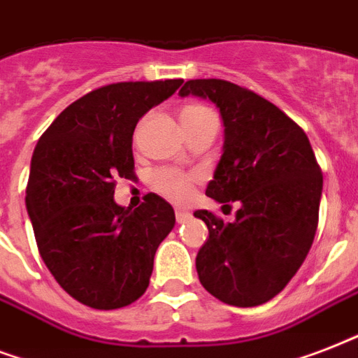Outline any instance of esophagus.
I'll use <instances>...</instances> for the list:
<instances>
[{"label":"esophagus","instance_id":"34e87169","mask_svg":"<svg viewBox=\"0 0 358 358\" xmlns=\"http://www.w3.org/2000/svg\"><path fill=\"white\" fill-rule=\"evenodd\" d=\"M176 218H177V222H179V224L187 222L188 218H190V213H188V210L177 209V210H176Z\"/></svg>","mask_w":358,"mask_h":358}]
</instances>
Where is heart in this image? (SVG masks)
Returning <instances> with one entry per match:
<instances>
[{"label": "heart", "instance_id": "obj_1", "mask_svg": "<svg viewBox=\"0 0 358 358\" xmlns=\"http://www.w3.org/2000/svg\"><path fill=\"white\" fill-rule=\"evenodd\" d=\"M209 110L199 104H188L181 110V121L182 123H188L192 119L203 115ZM151 185L160 196L176 201V203H185L190 199L194 192V177L188 176V173H182V171L177 170H159L153 173V179H151Z\"/></svg>", "mask_w": 358, "mask_h": 358}]
</instances>
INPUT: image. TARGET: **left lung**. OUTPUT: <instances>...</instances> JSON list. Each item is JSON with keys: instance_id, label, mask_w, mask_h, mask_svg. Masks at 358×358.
<instances>
[{"instance_id": "8db88e82", "label": "left lung", "mask_w": 358, "mask_h": 358, "mask_svg": "<svg viewBox=\"0 0 358 358\" xmlns=\"http://www.w3.org/2000/svg\"><path fill=\"white\" fill-rule=\"evenodd\" d=\"M179 95L218 108L222 157L205 194L241 203L234 222L194 213L209 229L196 256L199 282L231 306L267 303L303 265L317 229L323 176L308 136L273 102L226 80H188Z\"/></svg>"}]
</instances>
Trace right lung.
Masks as SVG:
<instances>
[{"label":"right lung","mask_w":358,"mask_h":358,"mask_svg":"<svg viewBox=\"0 0 358 358\" xmlns=\"http://www.w3.org/2000/svg\"><path fill=\"white\" fill-rule=\"evenodd\" d=\"M182 80L121 82L91 91L55 117L33 151L26 207L43 262L71 297L96 310L145 293L157 248L176 226L164 198L115 203V179L134 176L132 134Z\"/></svg>","instance_id":"right-lung-1"}]
</instances>
